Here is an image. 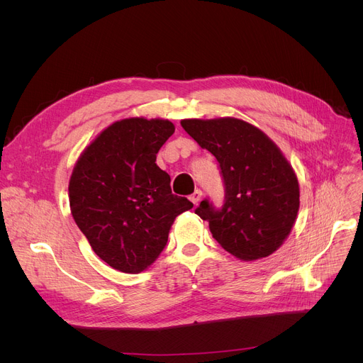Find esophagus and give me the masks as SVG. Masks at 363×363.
Segmentation results:
<instances>
[{
	"instance_id": "esophagus-1",
	"label": "esophagus",
	"mask_w": 363,
	"mask_h": 363,
	"mask_svg": "<svg viewBox=\"0 0 363 363\" xmlns=\"http://www.w3.org/2000/svg\"><path fill=\"white\" fill-rule=\"evenodd\" d=\"M201 197H203L201 189H196V191L191 196H189V200H191L194 204H197L201 200Z\"/></svg>"
}]
</instances>
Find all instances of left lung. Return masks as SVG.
Returning <instances> with one entry per match:
<instances>
[{"label":"left lung","instance_id":"left-lung-1","mask_svg":"<svg viewBox=\"0 0 363 363\" xmlns=\"http://www.w3.org/2000/svg\"><path fill=\"white\" fill-rule=\"evenodd\" d=\"M181 125L216 157L225 186L222 207L204 199L196 213L228 253L242 260L272 255L289 237L300 206L287 159L260 129L240 119H185Z\"/></svg>","mask_w":363,"mask_h":363}]
</instances>
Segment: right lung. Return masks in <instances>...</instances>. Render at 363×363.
<instances>
[{
  "label": "right lung",
  "mask_w": 363,
  "mask_h": 363,
  "mask_svg": "<svg viewBox=\"0 0 363 363\" xmlns=\"http://www.w3.org/2000/svg\"><path fill=\"white\" fill-rule=\"evenodd\" d=\"M174 132L163 119L114 122L73 167L72 216L95 255L121 272L147 269L166 247L175 218L193 208L188 199L172 194L170 177L156 164Z\"/></svg>",
  "instance_id": "add662e5"
}]
</instances>
